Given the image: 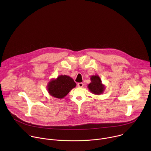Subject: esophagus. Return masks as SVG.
Returning <instances> with one entry per match:
<instances>
[{"label": "esophagus", "mask_w": 151, "mask_h": 151, "mask_svg": "<svg viewBox=\"0 0 151 151\" xmlns=\"http://www.w3.org/2000/svg\"><path fill=\"white\" fill-rule=\"evenodd\" d=\"M83 86V84L82 82H79V83H78V87H79V88H82Z\"/></svg>", "instance_id": "34e87169"}]
</instances>
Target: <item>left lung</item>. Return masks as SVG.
Segmentation results:
<instances>
[{"instance_id":"obj_1","label":"left lung","mask_w":151,"mask_h":151,"mask_svg":"<svg viewBox=\"0 0 151 151\" xmlns=\"http://www.w3.org/2000/svg\"><path fill=\"white\" fill-rule=\"evenodd\" d=\"M91 83L88 85V88L91 93L95 95H100L103 93L106 87L102 83L99 75H92L90 78Z\"/></svg>"}]
</instances>
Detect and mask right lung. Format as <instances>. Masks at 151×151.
Masks as SVG:
<instances>
[{
    "instance_id": "right-lung-1",
    "label": "right lung",
    "mask_w": 151,
    "mask_h": 151,
    "mask_svg": "<svg viewBox=\"0 0 151 151\" xmlns=\"http://www.w3.org/2000/svg\"><path fill=\"white\" fill-rule=\"evenodd\" d=\"M73 79L68 75H60L56 79L52 78L48 83L47 90L50 95L63 99L76 87Z\"/></svg>"
}]
</instances>
